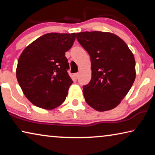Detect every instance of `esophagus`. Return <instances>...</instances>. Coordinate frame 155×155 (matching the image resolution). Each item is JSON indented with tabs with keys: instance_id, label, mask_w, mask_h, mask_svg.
<instances>
[{
	"instance_id": "obj_1",
	"label": "esophagus",
	"mask_w": 155,
	"mask_h": 155,
	"mask_svg": "<svg viewBox=\"0 0 155 155\" xmlns=\"http://www.w3.org/2000/svg\"><path fill=\"white\" fill-rule=\"evenodd\" d=\"M78 75H79V74H78V73H75V74H74V77H75V78H78Z\"/></svg>"
}]
</instances>
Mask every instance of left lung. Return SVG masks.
Instances as JSON below:
<instances>
[{
	"instance_id": "8db88e82",
	"label": "left lung",
	"mask_w": 155,
	"mask_h": 155,
	"mask_svg": "<svg viewBox=\"0 0 155 155\" xmlns=\"http://www.w3.org/2000/svg\"><path fill=\"white\" fill-rule=\"evenodd\" d=\"M77 39L91 59V78L83 90L86 103L98 111L114 109L135 79L133 52L112 33L85 31L77 33Z\"/></svg>"
}]
</instances>
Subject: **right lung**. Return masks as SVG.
<instances>
[{"label":"right lung","mask_w":155,"mask_h":155,"mask_svg":"<svg viewBox=\"0 0 155 155\" xmlns=\"http://www.w3.org/2000/svg\"><path fill=\"white\" fill-rule=\"evenodd\" d=\"M76 33H50L25 48L18 59L16 78L31 103L53 109L65 101L73 81L67 70L65 52L71 48Z\"/></svg>","instance_id":"obj_1"}]
</instances>
